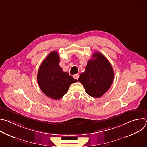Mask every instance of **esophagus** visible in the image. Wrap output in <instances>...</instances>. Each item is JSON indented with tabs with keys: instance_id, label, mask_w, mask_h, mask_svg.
<instances>
[{
	"instance_id": "esophagus-1",
	"label": "esophagus",
	"mask_w": 147,
	"mask_h": 147,
	"mask_svg": "<svg viewBox=\"0 0 147 147\" xmlns=\"http://www.w3.org/2000/svg\"><path fill=\"white\" fill-rule=\"evenodd\" d=\"M73 77L76 79V80H78V78H79V74H74L73 76Z\"/></svg>"
}]
</instances>
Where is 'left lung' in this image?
Instances as JSON below:
<instances>
[{
    "label": "left lung",
    "mask_w": 147,
    "mask_h": 147,
    "mask_svg": "<svg viewBox=\"0 0 147 147\" xmlns=\"http://www.w3.org/2000/svg\"><path fill=\"white\" fill-rule=\"evenodd\" d=\"M92 57L88 61L86 70L80 74L78 81L88 95L99 98L111 86L114 71L109 61L101 53L95 52Z\"/></svg>",
    "instance_id": "obj_1"
}]
</instances>
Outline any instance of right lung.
<instances>
[{"label":"right lung","mask_w":147,"mask_h":147,"mask_svg":"<svg viewBox=\"0 0 147 147\" xmlns=\"http://www.w3.org/2000/svg\"><path fill=\"white\" fill-rule=\"evenodd\" d=\"M59 61L57 52H51L42 63L37 75V81L41 91L55 100L63 96L71 84L77 81L68 73L63 71Z\"/></svg>","instance_id":"obj_1"}]
</instances>
